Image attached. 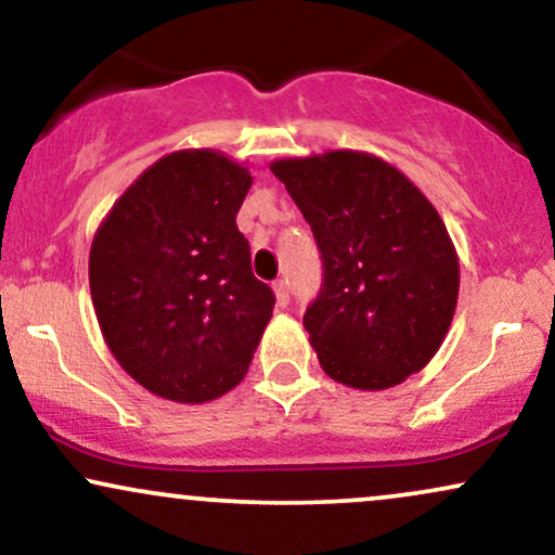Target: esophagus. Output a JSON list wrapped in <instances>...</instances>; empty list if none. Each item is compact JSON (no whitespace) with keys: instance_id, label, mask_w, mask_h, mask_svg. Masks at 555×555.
Returning <instances> with one entry per match:
<instances>
[{"instance_id":"1","label":"esophagus","mask_w":555,"mask_h":555,"mask_svg":"<svg viewBox=\"0 0 555 555\" xmlns=\"http://www.w3.org/2000/svg\"><path fill=\"white\" fill-rule=\"evenodd\" d=\"M272 288H275L278 306H280V309H285V306L291 304V288H288V280H275V283H272Z\"/></svg>"}]
</instances>
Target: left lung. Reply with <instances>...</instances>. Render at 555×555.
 Returning a JSON list of instances; mask_svg holds the SVG:
<instances>
[{
    "label": "left lung",
    "mask_w": 555,
    "mask_h": 555,
    "mask_svg": "<svg viewBox=\"0 0 555 555\" xmlns=\"http://www.w3.org/2000/svg\"><path fill=\"white\" fill-rule=\"evenodd\" d=\"M322 254L304 327L335 382L387 389L444 343L460 262L444 220L405 173L358 150L272 163Z\"/></svg>",
    "instance_id": "left-lung-1"
}]
</instances>
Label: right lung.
<instances>
[{"label":"right lung","mask_w":555,"mask_h":555,"mask_svg":"<svg viewBox=\"0 0 555 555\" xmlns=\"http://www.w3.org/2000/svg\"><path fill=\"white\" fill-rule=\"evenodd\" d=\"M249 186V171L223 153L179 150L95 231L88 275L103 340L153 395L197 405L249 371L275 306L236 225Z\"/></svg>","instance_id":"add662e5"}]
</instances>
